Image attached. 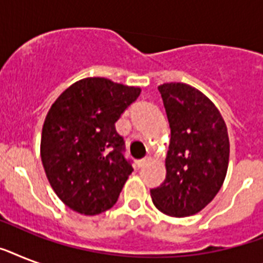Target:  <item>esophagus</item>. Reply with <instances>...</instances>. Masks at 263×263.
<instances>
[{
    "instance_id": "obj_1",
    "label": "esophagus",
    "mask_w": 263,
    "mask_h": 263,
    "mask_svg": "<svg viewBox=\"0 0 263 263\" xmlns=\"http://www.w3.org/2000/svg\"><path fill=\"white\" fill-rule=\"evenodd\" d=\"M148 161H150V158H148V157H146V158H142V160L138 161V162H136V165H138V168H142V166H144V165L147 164Z\"/></svg>"
}]
</instances>
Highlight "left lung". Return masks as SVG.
<instances>
[{"label": "left lung", "mask_w": 263, "mask_h": 263, "mask_svg": "<svg viewBox=\"0 0 263 263\" xmlns=\"http://www.w3.org/2000/svg\"><path fill=\"white\" fill-rule=\"evenodd\" d=\"M171 127L166 177L150 190L165 214L188 217L206 208L224 183L229 138L222 116L199 90L184 83L158 87Z\"/></svg>", "instance_id": "8db88e82"}]
</instances>
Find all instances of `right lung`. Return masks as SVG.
Wrapping results in <instances>:
<instances>
[{
    "instance_id": "1",
    "label": "right lung",
    "mask_w": 263,
    "mask_h": 263,
    "mask_svg": "<svg viewBox=\"0 0 263 263\" xmlns=\"http://www.w3.org/2000/svg\"><path fill=\"white\" fill-rule=\"evenodd\" d=\"M139 94V87L87 78L51 105L43 123L41 158L51 188L72 210L95 216L119 199L134 169L115 124Z\"/></svg>"
}]
</instances>
